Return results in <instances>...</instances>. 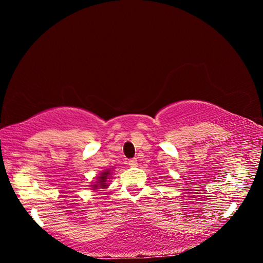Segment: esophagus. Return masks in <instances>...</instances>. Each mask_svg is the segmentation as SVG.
Masks as SVG:
<instances>
[{
  "mask_svg": "<svg viewBox=\"0 0 263 263\" xmlns=\"http://www.w3.org/2000/svg\"><path fill=\"white\" fill-rule=\"evenodd\" d=\"M128 164H130V167H137L138 166V161L137 159H130L128 160Z\"/></svg>",
  "mask_w": 263,
  "mask_h": 263,
  "instance_id": "34e87169",
  "label": "esophagus"
}]
</instances>
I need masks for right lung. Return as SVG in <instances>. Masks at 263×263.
<instances>
[{"label":"right lung","mask_w":263,"mask_h":263,"mask_svg":"<svg viewBox=\"0 0 263 263\" xmlns=\"http://www.w3.org/2000/svg\"><path fill=\"white\" fill-rule=\"evenodd\" d=\"M109 175H110V172L109 171H104L101 174L99 181H97V183H99V184H95L94 186H92V188L96 189L99 185L101 186V188H105V186H108V184H106V179H108Z\"/></svg>","instance_id":"obj_1"}]
</instances>
